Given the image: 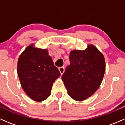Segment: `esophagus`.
<instances>
[{
	"instance_id": "1",
	"label": "esophagus",
	"mask_w": 125,
	"mask_h": 125,
	"mask_svg": "<svg viewBox=\"0 0 125 125\" xmlns=\"http://www.w3.org/2000/svg\"><path fill=\"white\" fill-rule=\"evenodd\" d=\"M59 71H60V74H61V75H62V74H63L64 71H65V68L63 67V66H62V67L59 68Z\"/></svg>"
}]
</instances>
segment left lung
<instances>
[{
	"instance_id": "left-lung-1",
	"label": "left lung",
	"mask_w": 125,
	"mask_h": 125,
	"mask_svg": "<svg viewBox=\"0 0 125 125\" xmlns=\"http://www.w3.org/2000/svg\"><path fill=\"white\" fill-rule=\"evenodd\" d=\"M70 61L62 79L71 97L82 101L100 86L105 72V60L95 46L89 45L83 51H71Z\"/></svg>"
}]
</instances>
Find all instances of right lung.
I'll return each instance as SVG.
<instances>
[{"label":"right lung","mask_w":125,"mask_h":125,"mask_svg":"<svg viewBox=\"0 0 125 125\" xmlns=\"http://www.w3.org/2000/svg\"><path fill=\"white\" fill-rule=\"evenodd\" d=\"M17 69L24 91L37 102L43 101L50 96L53 83L60 75L48 50L34 48L33 44L20 55Z\"/></svg>","instance_id":"right-lung-1"}]
</instances>
